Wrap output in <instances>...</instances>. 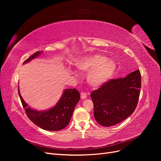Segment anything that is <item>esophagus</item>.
Masks as SVG:
<instances>
[{"label": "esophagus", "mask_w": 161, "mask_h": 161, "mask_svg": "<svg viewBox=\"0 0 161 161\" xmlns=\"http://www.w3.org/2000/svg\"><path fill=\"white\" fill-rule=\"evenodd\" d=\"M86 94L85 93V92H81L80 93V97L82 99H85L86 98Z\"/></svg>", "instance_id": "1"}]
</instances>
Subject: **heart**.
Instances as JSON below:
<instances>
[{
	"mask_svg": "<svg viewBox=\"0 0 161 161\" xmlns=\"http://www.w3.org/2000/svg\"><path fill=\"white\" fill-rule=\"evenodd\" d=\"M76 66L81 72H89L86 76L88 83L94 87L100 86L108 82L114 75L115 62L107 57L95 53L82 57L76 61Z\"/></svg>",
	"mask_w": 161,
	"mask_h": 161,
	"instance_id": "obj_1",
	"label": "heart"
}]
</instances>
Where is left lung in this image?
<instances>
[{
  "mask_svg": "<svg viewBox=\"0 0 161 161\" xmlns=\"http://www.w3.org/2000/svg\"><path fill=\"white\" fill-rule=\"evenodd\" d=\"M140 88L141 75L137 70L123 79H111L92 91L91 97L97 122L108 127L128 118L137 106Z\"/></svg>",
  "mask_w": 161,
  "mask_h": 161,
  "instance_id": "1",
  "label": "left lung"
}]
</instances>
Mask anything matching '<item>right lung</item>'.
Wrapping results in <instances>:
<instances>
[{"label":"right lung","mask_w":161,"mask_h":161,"mask_svg":"<svg viewBox=\"0 0 161 161\" xmlns=\"http://www.w3.org/2000/svg\"><path fill=\"white\" fill-rule=\"evenodd\" d=\"M43 52H37L23 62H30L41 55ZM23 108L30 120L38 127L48 131H58L64 128L69 124L76 105L80 100V93L76 89H64L57 103L49 109L38 111L33 109L23 100L18 90Z\"/></svg>","instance_id":"right-lung-1"}]
</instances>
